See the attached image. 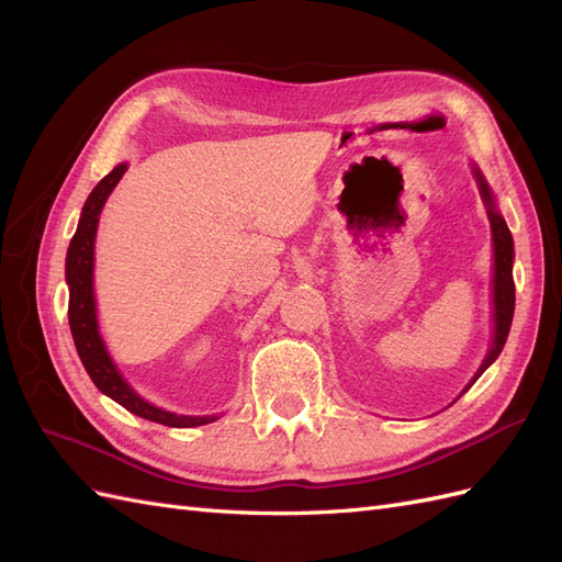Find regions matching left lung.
<instances>
[{"instance_id": "1", "label": "left lung", "mask_w": 562, "mask_h": 562, "mask_svg": "<svg viewBox=\"0 0 562 562\" xmlns=\"http://www.w3.org/2000/svg\"><path fill=\"white\" fill-rule=\"evenodd\" d=\"M475 180H479V190L481 196L487 206V217H490V227H492V248H495V277H492V304H495V335H492V347L485 356V361L481 363L479 372L471 378L464 391L473 386V382L479 380L483 372L495 363L497 356L504 349V342L508 337V330H512V321H514V307H516V285H514V239L512 232H508L504 217L497 211L495 196H492L490 187L485 178L481 176L479 168H473ZM462 391V394H464Z\"/></svg>"}]
</instances>
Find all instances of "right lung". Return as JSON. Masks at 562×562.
I'll return each mask as SVG.
<instances>
[{
	"instance_id": "add662e5",
	"label": "right lung",
	"mask_w": 562,
	"mask_h": 562,
	"mask_svg": "<svg viewBox=\"0 0 562 562\" xmlns=\"http://www.w3.org/2000/svg\"><path fill=\"white\" fill-rule=\"evenodd\" d=\"M126 164H119L100 180L93 192L89 194L87 203L81 209V217L77 232L67 248L65 260V279L70 285V307H67V318H70V330L79 359L87 368L89 378L93 384L103 391L105 396L124 405L128 413L138 415L143 419L164 424V427H201L215 419V415L209 417H192V415H176L161 411V407L147 403L140 398L131 384L122 378V372L116 370L114 361L105 349L103 337L98 333V316H95V297H93V244H95V229H98V215L103 211L108 196L126 173Z\"/></svg>"
}]
</instances>
